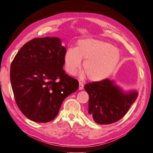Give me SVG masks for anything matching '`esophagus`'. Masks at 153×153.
Instances as JSON below:
<instances>
[{"label": "esophagus", "instance_id": "34e87169", "mask_svg": "<svg viewBox=\"0 0 153 153\" xmlns=\"http://www.w3.org/2000/svg\"><path fill=\"white\" fill-rule=\"evenodd\" d=\"M83 83L82 82H79V90H82L83 89Z\"/></svg>", "mask_w": 153, "mask_h": 153}]
</instances>
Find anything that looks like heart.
Returning <instances> with one entry per match:
<instances>
[{"instance_id": "1", "label": "heart", "mask_w": 153, "mask_h": 153, "mask_svg": "<svg viewBox=\"0 0 153 153\" xmlns=\"http://www.w3.org/2000/svg\"><path fill=\"white\" fill-rule=\"evenodd\" d=\"M85 60L83 70L88 79L99 82L108 77L120 60V53L110 43L86 39L78 41L76 48H68L64 53L65 69L71 75L76 74Z\"/></svg>"}]
</instances>
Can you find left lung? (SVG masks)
<instances>
[{
	"label": "left lung",
	"mask_w": 153,
	"mask_h": 153,
	"mask_svg": "<svg viewBox=\"0 0 153 153\" xmlns=\"http://www.w3.org/2000/svg\"><path fill=\"white\" fill-rule=\"evenodd\" d=\"M89 114L99 124H110L122 119L137 99V91L123 93L108 79L87 83Z\"/></svg>",
	"instance_id": "left-lung-1"
}]
</instances>
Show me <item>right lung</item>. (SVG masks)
<instances>
[{
  "mask_svg": "<svg viewBox=\"0 0 153 153\" xmlns=\"http://www.w3.org/2000/svg\"><path fill=\"white\" fill-rule=\"evenodd\" d=\"M66 51L57 37L34 38L12 62L10 77L16 102L32 121H52L64 100L78 89V81L63 70Z\"/></svg>",
  "mask_w": 153,
  "mask_h": 153,
  "instance_id": "right-lung-1",
  "label": "right lung"
}]
</instances>
